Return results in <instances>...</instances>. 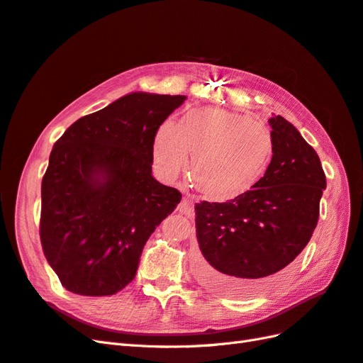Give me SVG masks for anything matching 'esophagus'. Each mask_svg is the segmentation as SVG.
Masks as SVG:
<instances>
[{
    "label": "esophagus",
    "instance_id": "esophagus-1",
    "mask_svg": "<svg viewBox=\"0 0 363 363\" xmlns=\"http://www.w3.org/2000/svg\"><path fill=\"white\" fill-rule=\"evenodd\" d=\"M177 209H179L182 213H184V215H191V213H192V201H191L189 199H183V200L179 203Z\"/></svg>",
    "mask_w": 363,
    "mask_h": 363
}]
</instances>
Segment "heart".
<instances>
[{
	"mask_svg": "<svg viewBox=\"0 0 363 363\" xmlns=\"http://www.w3.org/2000/svg\"><path fill=\"white\" fill-rule=\"evenodd\" d=\"M189 151L192 177L213 199H230L257 183L272 160L273 140L250 116L220 108L186 113L179 125L164 122L155 135L154 155L166 172H177Z\"/></svg>",
	"mask_w": 363,
	"mask_h": 363,
	"instance_id": "1",
	"label": "heart"
}]
</instances>
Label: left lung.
Returning a JSON list of instances; mask_svg holds the SVG:
<instances>
[{
    "label": "left lung",
    "mask_w": 363,
    "mask_h": 363,
    "mask_svg": "<svg viewBox=\"0 0 363 363\" xmlns=\"http://www.w3.org/2000/svg\"><path fill=\"white\" fill-rule=\"evenodd\" d=\"M272 125L266 174L224 203L195 204L203 286L232 298L270 289L307 246L319 218L325 174L316 151L284 117Z\"/></svg>",
    "instance_id": "1"
}]
</instances>
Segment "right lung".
<instances>
[{
	"instance_id": "add662e5",
	"label": "right lung",
	"mask_w": 363,
	"mask_h": 363,
	"mask_svg": "<svg viewBox=\"0 0 363 363\" xmlns=\"http://www.w3.org/2000/svg\"><path fill=\"white\" fill-rule=\"evenodd\" d=\"M186 96L131 93L56 140L41 184L39 238L62 286L110 296L130 284L145 242L182 194L151 175L160 125Z\"/></svg>"
}]
</instances>
